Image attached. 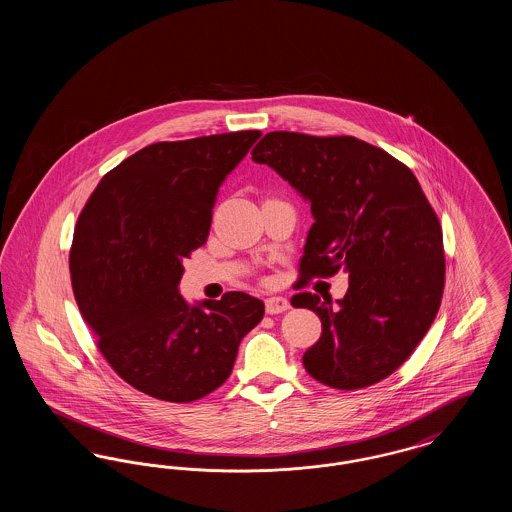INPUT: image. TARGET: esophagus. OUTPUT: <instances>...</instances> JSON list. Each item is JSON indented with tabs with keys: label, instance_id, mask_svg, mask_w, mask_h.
<instances>
[{
	"label": "esophagus",
	"instance_id": "34e87169",
	"mask_svg": "<svg viewBox=\"0 0 512 512\" xmlns=\"http://www.w3.org/2000/svg\"><path fill=\"white\" fill-rule=\"evenodd\" d=\"M265 309H267L268 315H278V313H284L290 309V301L282 295H272V297H267Z\"/></svg>",
	"mask_w": 512,
	"mask_h": 512
}]
</instances>
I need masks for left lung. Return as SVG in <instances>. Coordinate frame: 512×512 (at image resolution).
Listing matches in <instances>:
<instances>
[{
	"label": "left lung",
	"instance_id": "1",
	"mask_svg": "<svg viewBox=\"0 0 512 512\" xmlns=\"http://www.w3.org/2000/svg\"><path fill=\"white\" fill-rule=\"evenodd\" d=\"M311 205L299 272L303 280L349 274L338 307L317 293H295L322 322L303 355L324 386L359 390L403 365L438 315L443 234L409 167L353 136L268 132L251 151Z\"/></svg>",
	"mask_w": 512,
	"mask_h": 512
}]
</instances>
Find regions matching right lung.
<instances>
[{
    "label": "right lung",
    "instance_id": "1",
    "mask_svg": "<svg viewBox=\"0 0 512 512\" xmlns=\"http://www.w3.org/2000/svg\"><path fill=\"white\" fill-rule=\"evenodd\" d=\"M259 138L242 130L144 147L101 178L76 222L69 265L80 313L113 370L155 399L190 403L217 390L265 315L244 292L190 305L178 290L222 182Z\"/></svg>",
    "mask_w": 512,
    "mask_h": 512
}]
</instances>
